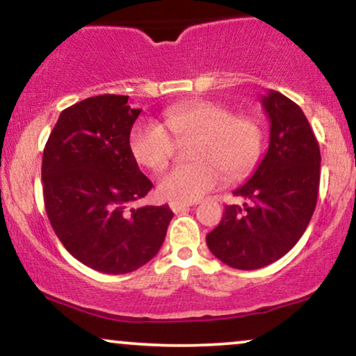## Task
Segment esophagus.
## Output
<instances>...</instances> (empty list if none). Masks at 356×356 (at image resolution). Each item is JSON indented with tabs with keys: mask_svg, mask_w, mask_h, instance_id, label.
<instances>
[{
	"mask_svg": "<svg viewBox=\"0 0 356 356\" xmlns=\"http://www.w3.org/2000/svg\"><path fill=\"white\" fill-rule=\"evenodd\" d=\"M169 206H170V209H172L174 212H184V211L189 209L191 204H186V202H170Z\"/></svg>",
	"mask_w": 356,
	"mask_h": 356,
	"instance_id": "esophagus-1",
	"label": "esophagus"
}]
</instances>
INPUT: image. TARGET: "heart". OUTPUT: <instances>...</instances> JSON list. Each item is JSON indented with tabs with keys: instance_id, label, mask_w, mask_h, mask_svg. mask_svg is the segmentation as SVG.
Listing matches in <instances>:
<instances>
[{
	"instance_id": "b5f03b06",
	"label": "heart",
	"mask_w": 356,
	"mask_h": 356,
	"mask_svg": "<svg viewBox=\"0 0 356 356\" xmlns=\"http://www.w3.org/2000/svg\"><path fill=\"white\" fill-rule=\"evenodd\" d=\"M164 125L137 122L130 130L134 159L147 169L169 165L177 142L191 140L189 164L170 169L159 181V194L172 202H194L224 182L239 181L254 169L264 147V127L252 115H236L216 100L177 104L162 113Z\"/></svg>"
}]
</instances>
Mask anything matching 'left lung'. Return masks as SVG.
Wrapping results in <instances>:
<instances>
[{
  "instance_id": "8db88e82",
  "label": "left lung",
  "mask_w": 356,
  "mask_h": 356,
  "mask_svg": "<svg viewBox=\"0 0 356 356\" xmlns=\"http://www.w3.org/2000/svg\"><path fill=\"white\" fill-rule=\"evenodd\" d=\"M269 147L252 177L234 191L243 207L226 206L206 236L211 252L227 266L257 269L283 257L300 241L316 207L320 145L308 118L280 92L263 97Z\"/></svg>"
}]
</instances>
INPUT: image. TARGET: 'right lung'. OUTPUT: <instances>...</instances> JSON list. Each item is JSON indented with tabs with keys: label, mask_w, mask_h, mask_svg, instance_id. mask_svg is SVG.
<instances>
[{
	"label": "right lung",
	"mask_w": 356,
	"mask_h": 356,
	"mask_svg": "<svg viewBox=\"0 0 356 356\" xmlns=\"http://www.w3.org/2000/svg\"><path fill=\"white\" fill-rule=\"evenodd\" d=\"M127 102L129 97L108 93L65 108L42 162L53 231L75 259L107 275H125L149 263L174 216L169 206L130 209L154 184L130 152V130L140 108Z\"/></svg>",
	"instance_id": "add662e5"
}]
</instances>
